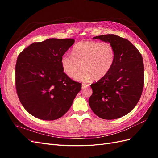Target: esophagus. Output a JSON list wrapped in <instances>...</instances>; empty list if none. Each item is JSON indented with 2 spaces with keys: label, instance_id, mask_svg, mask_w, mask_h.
<instances>
[{
  "label": "esophagus",
  "instance_id": "obj_1",
  "mask_svg": "<svg viewBox=\"0 0 158 158\" xmlns=\"http://www.w3.org/2000/svg\"><path fill=\"white\" fill-rule=\"evenodd\" d=\"M88 84H82V89H84V88H85L88 87Z\"/></svg>",
  "mask_w": 158,
  "mask_h": 158
}]
</instances>
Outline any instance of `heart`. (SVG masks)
Masks as SVG:
<instances>
[{
	"label": "heart",
	"mask_w": 158,
	"mask_h": 158,
	"mask_svg": "<svg viewBox=\"0 0 158 158\" xmlns=\"http://www.w3.org/2000/svg\"><path fill=\"white\" fill-rule=\"evenodd\" d=\"M115 50L109 42L82 41L78 43L73 53H66L61 58L62 68L69 77H74L82 64L83 68L75 76L78 81L99 80L106 76L115 60Z\"/></svg>",
	"instance_id": "1"
}]
</instances>
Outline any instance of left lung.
Here are the masks:
<instances>
[{
    "label": "left lung",
    "instance_id": "8db88e82",
    "mask_svg": "<svg viewBox=\"0 0 158 158\" xmlns=\"http://www.w3.org/2000/svg\"><path fill=\"white\" fill-rule=\"evenodd\" d=\"M94 38L111 44L116 56L108 74L90 85L93 93L89 98V107L103 119L122 117L135 108L141 97L144 84L142 55L131 41L118 35Z\"/></svg>",
    "mask_w": 158,
    "mask_h": 158
}]
</instances>
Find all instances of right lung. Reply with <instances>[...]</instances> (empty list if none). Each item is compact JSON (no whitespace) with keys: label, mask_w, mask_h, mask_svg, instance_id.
Masks as SVG:
<instances>
[{"label":"right lung","mask_w":158,"mask_h":158,"mask_svg":"<svg viewBox=\"0 0 158 158\" xmlns=\"http://www.w3.org/2000/svg\"><path fill=\"white\" fill-rule=\"evenodd\" d=\"M73 39L52 38L33 43L18 55L15 84L19 99L31 115L53 121L69 111L82 88L65 74L61 58Z\"/></svg>","instance_id":"1"}]
</instances>
